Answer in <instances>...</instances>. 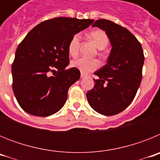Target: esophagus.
Wrapping results in <instances>:
<instances>
[{
    "instance_id": "34e87169",
    "label": "esophagus",
    "mask_w": 160,
    "mask_h": 160,
    "mask_svg": "<svg viewBox=\"0 0 160 160\" xmlns=\"http://www.w3.org/2000/svg\"><path fill=\"white\" fill-rule=\"evenodd\" d=\"M85 76H86V74H85V73H81V78H84Z\"/></svg>"
}]
</instances>
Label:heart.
I'll return each instance as SVG.
<instances>
[{"mask_svg":"<svg viewBox=\"0 0 160 160\" xmlns=\"http://www.w3.org/2000/svg\"><path fill=\"white\" fill-rule=\"evenodd\" d=\"M89 38L94 42L97 48L100 50L105 49L109 43V38L107 34L101 29H95L89 33ZM79 46H80V35L75 34L68 45V52L72 57H76L78 54ZM72 67L80 70L82 73H87L95 70L98 66L99 62L96 59H87L85 58L73 60L70 63Z\"/></svg>","mask_w":160,"mask_h":160,"instance_id":"1","label":"heart"}]
</instances>
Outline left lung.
I'll return each instance as SVG.
<instances>
[{
    "label": "left lung",
    "instance_id": "1",
    "mask_svg": "<svg viewBox=\"0 0 160 160\" xmlns=\"http://www.w3.org/2000/svg\"><path fill=\"white\" fill-rule=\"evenodd\" d=\"M92 27L105 31L112 48L107 64L94 72L98 78L87 93V100L98 113L114 115L131 104L140 86L143 50L128 29L111 21L97 20Z\"/></svg>",
    "mask_w": 160,
    "mask_h": 160
}]
</instances>
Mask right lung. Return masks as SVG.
<instances>
[{"label": "right lung", "instance_id": "1", "mask_svg": "<svg viewBox=\"0 0 160 160\" xmlns=\"http://www.w3.org/2000/svg\"><path fill=\"white\" fill-rule=\"evenodd\" d=\"M93 22L92 19L62 17L47 20L35 26L19 44L12 66V90L25 112L46 117L62 108L68 90L80 78L78 70H66L70 63L68 45Z\"/></svg>", "mask_w": 160, "mask_h": 160}]
</instances>
